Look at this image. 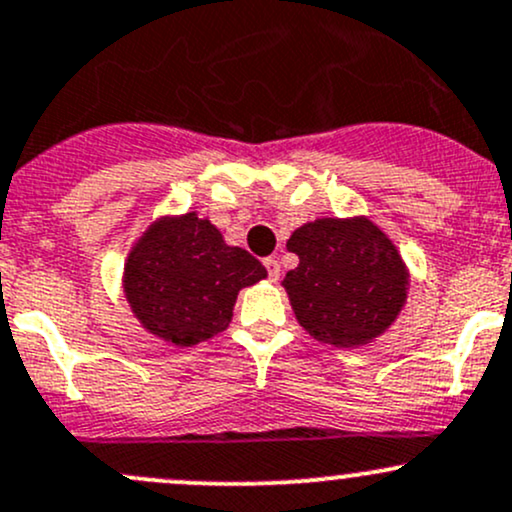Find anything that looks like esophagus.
<instances>
[{
    "instance_id": "obj_1",
    "label": "esophagus",
    "mask_w": 512,
    "mask_h": 512,
    "mask_svg": "<svg viewBox=\"0 0 512 512\" xmlns=\"http://www.w3.org/2000/svg\"><path fill=\"white\" fill-rule=\"evenodd\" d=\"M265 267H267L269 279H272V282H277L279 274H282V269H279V260H277V257H267V260H265Z\"/></svg>"
}]
</instances>
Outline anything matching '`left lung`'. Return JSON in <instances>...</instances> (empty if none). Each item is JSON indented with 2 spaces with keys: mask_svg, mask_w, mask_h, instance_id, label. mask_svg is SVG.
<instances>
[{
  "mask_svg": "<svg viewBox=\"0 0 512 512\" xmlns=\"http://www.w3.org/2000/svg\"><path fill=\"white\" fill-rule=\"evenodd\" d=\"M299 267L282 286L299 325L335 347H362L396 323L408 299V274L393 240L367 216L316 218L286 240Z\"/></svg>",
  "mask_w": 512,
  "mask_h": 512,
  "instance_id": "left-lung-1",
  "label": "left lung"
}]
</instances>
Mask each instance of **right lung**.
Instances as JSON below:
<instances>
[{
    "instance_id": "obj_1",
    "label": "right lung",
    "mask_w": 512,
    "mask_h": 512,
    "mask_svg": "<svg viewBox=\"0 0 512 512\" xmlns=\"http://www.w3.org/2000/svg\"><path fill=\"white\" fill-rule=\"evenodd\" d=\"M267 277L260 260L228 245L199 213L162 216L133 243L123 265V294L138 323L174 347L223 333L240 289Z\"/></svg>"
}]
</instances>
